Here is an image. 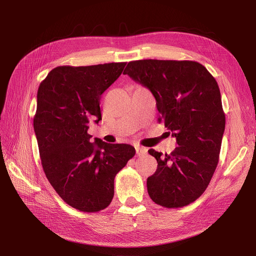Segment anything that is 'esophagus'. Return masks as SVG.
Masks as SVG:
<instances>
[{"label": "esophagus", "mask_w": 256, "mask_h": 256, "mask_svg": "<svg viewBox=\"0 0 256 256\" xmlns=\"http://www.w3.org/2000/svg\"><path fill=\"white\" fill-rule=\"evenodd\" d=\"M146 152H147V150H146V148H143V147H136V154H137L138 156H143V154H145Z\"/></svg>", "instance_id": "esophagus-1"}]
</instances>
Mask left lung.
<instances>
[{
  "label": "left lung",
  "mask_w": 256,
  "mask_h": 256,
  "mask_svg": "<svg viewBox=\"0 0 256 256\" xmlns=\"http://www.w3.org/2000/svg\"><path fill=\"white\" fill-rule=\"evenodd\" d=\"M148 88L156 100L158 122L178 146L170 154L150 150L158 168L147 178L154 202L168 208L192 204L208 188L219 162L225 114L217 80L195 61H130L124 72Z\"/></svg>",
  "instance_id": "obj_1"
}]
</instances>
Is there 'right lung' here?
<instances>
[{"mask_svg":"<svg viewBox=\"0 0 256 256\" xmlns=\"http://www.w3.org/2000/svg\"><path fill=\"white\" fill-rule=\"evenodd\" d=\"M126 62L58 66L37 91L33 124L46 176L65 202L80 210L106 208L114 178L136 154L128 144H110L88 134L90 119L102 120V94L122 72Z\"/></svg>","mask_w":256,"mask_h":256,"instance_id":"obj_1","label":"right lung"}]
</instances>
